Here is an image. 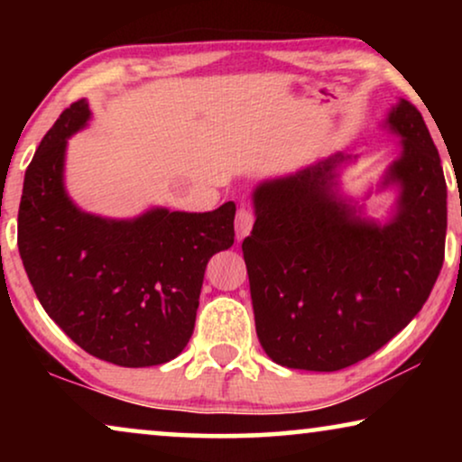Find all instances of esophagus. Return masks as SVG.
Wrapping results in <instances>:
<instances>
[{"label": "esophagus", "instance_id": "esophagus-1", "mask_svg": "<svg viewBox=\"0 0 462 462\" xmlns=\"http://www.w3.org/2000/svg\"><path fill=\"white\" fill-rule=\"evenodd\" d=\"M252 225H254V214H252L248 208H239L236 217V237L237 242H242L244 237L250 236Z\"/></svg>", "mask_w": 462, "mask_h": 462}]
</instances>
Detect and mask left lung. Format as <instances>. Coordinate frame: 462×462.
<instances>
[{
  "mask_svg": "<svg viewBox=\"0 0 462 462\" xmlns=\"http://www.w3.org/2000/svg\"><path fill=\"white\" fill-rule=\"evenodd\" d=\"M384 128L402 138L378 185L397 187L387 223L340 193V170L356 160L345 153L252 191L256 220L242 250L258 340L275 364L337 372L362 362L431 294L448 226L441 160L408 100L391 106Z\"/></svg>",
  "mask_w": 462,
  "mask_h": 462,
  "instance_id": "obj_1",
  "label": "left lung"
}]
</instances>
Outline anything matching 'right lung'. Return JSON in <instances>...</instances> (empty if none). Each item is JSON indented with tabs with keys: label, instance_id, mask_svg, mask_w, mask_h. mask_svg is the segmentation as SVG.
Here are the masks:
<instances>
[{
	"label": "right lung",
	"instance_id": "right-lung-1",
	"mask_svg": "<svg viewBox=\"0 0 462 462\" xmlns=\"http://www.w3.org/2000/svg\"><path fill=\"white\" fill-rule=\"evenodd\" d=\"M88 119L78 100L42 138L24 172L18 252L42 307L81 349L124 368L166 364L191 338L208 261L233 245L236 204L84 212L65 189V155Z\"/></svg>",
	"mask_w": 462,
	"mask_h": 462
}]
</instances>
